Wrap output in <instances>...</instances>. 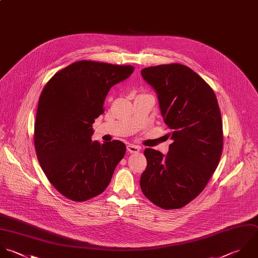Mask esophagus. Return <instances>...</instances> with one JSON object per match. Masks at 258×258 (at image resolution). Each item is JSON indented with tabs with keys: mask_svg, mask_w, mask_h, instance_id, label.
<instances>
[{
	"mask_svg": "<svg viewBox=\"0 0 258 258\" xmlns=\"http://www.w3.org/2000/svg\"><path fill=\"white\" fill-rule=\"evenodd\" d=\"M126 148H127V151L130 153H139L141 151L140 146H136V145H133V144H128Z\"/></svg>",
	"mask_w": 258,
	"mask_h": 258,
	"instance_id": "1",
	"label": "esophagus"
}]
</instances>
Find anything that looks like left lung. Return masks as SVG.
<instances>
[{
    "label": "left lung",
    "mask_w": 258,
    "mask_h": 258,
    "mask_svg": "<svg viewBox=\"0 0 258 258\" xmlns=\"http://www.w3.org/2000/svg\"><path fill=\"white\" fill-rule=\"evenodd\" d=\"M156 90L161 114L173 143L164 156L146 149L141 189L155 205L182 208L206 187L223 149L222 118L213 89L191 68L165 64L142 70Z\"/></svg>",
    "instance_id": "1"
}]
</instances>
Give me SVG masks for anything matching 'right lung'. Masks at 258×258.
<instances>
[{
  "instance_id": "obj_1",
  "label": "right lung",
  "mask_w": 258,
  "mask_h": 258,
  "mask_svg": "<svg viewBox=\"0 0 258 258\" xmlns=\"http://www.w3.org/2000/svg\"><path fill=\"white\" fill-rule=\"evenodd\" d=\"M131 65L81 60L58 71L39 98L34 145L53 187L81 202L101 194L124 157L120 141H92V124L103 113L109 89L132 75Z\"/></svg>"
}]
</instances>
